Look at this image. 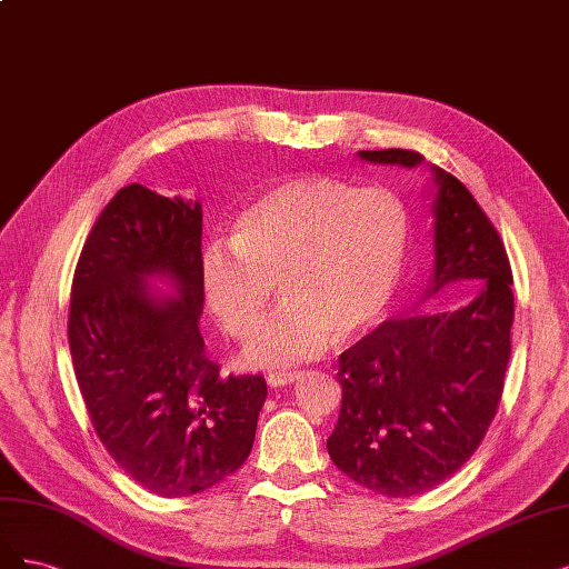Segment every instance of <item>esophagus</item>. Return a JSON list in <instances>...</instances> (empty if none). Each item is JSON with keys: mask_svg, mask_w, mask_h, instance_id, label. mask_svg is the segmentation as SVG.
<instances>
[{"mask_svg": "<svg viewBox=\"0 0 569 569\" xmlns=\"http://www.w3.org/2000/svg\"><path fill=\"white\" fill-rule=\"evenodd\" d=\"M300 378V371H273L267 376V382L271 388H281V385H290Z\"/></svg>", "mask_w": 569, "mask_h": 569, "instance_id": "esophagus-1", "label": "esophagus"}]
</instances>
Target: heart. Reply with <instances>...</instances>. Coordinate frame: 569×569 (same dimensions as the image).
<instances>
[{
	"instance_id": "heart-1",
	"label": "heart",
	"mask_w": 569,
	"mask_h": 569,
	"mask_svg": "<svg viewBox=\"0 0 569 569\" xmlns=\"http://www.w3.org/2000/svg\"><path fill=\"white\" fill-rule=\"evenodd\" d=\"M411 210L388 187L305 177L241 212L231 243L200 264L206 300L233 338L252 336L272 295L284 305L246 347L252 366H286L352 340L390 309L411 246Z\"/></svg>"
}]
</instances>
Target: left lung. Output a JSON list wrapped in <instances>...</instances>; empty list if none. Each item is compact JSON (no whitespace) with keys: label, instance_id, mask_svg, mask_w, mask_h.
Instances as JSON below:
<instances>
[{"label":"left lung","instance_id":"obj_1","mask_svg":"<svg viewBox=\"0 0 569 569\" xmlns=\"http://www.w3.org/2000/svg\"><path fill=\"white\" fill-rule=\"evenodd\" d=\"M413 168L409 149L359 151ZM435 279L485 281L456 311L385 321L338 357L342 405L328 437L338 470L407 499L449 480L478 451L503 395L510 359L512 271L497 227L453 174L437 170Z\"/></svg>","mask_w":569,"mask_h":569}]
</instances>
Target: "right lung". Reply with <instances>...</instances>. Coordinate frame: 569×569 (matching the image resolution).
Wrapping results in <instances>:
<instances>
[{
	"mask_svg": "<svg viewBox=\"0 0 569 569\" xmlns=\"http://www.w3.org/2000/svg\"><path fill=\"white\" fill-rule=\"evenodd\" d=\"M200 236V203L124 187L91 227L70 290V357L91 426L137 485L168 499L246 463L267 397L260 373L224 376L206 355ZM151 272L172 276L180 298L151 299Z\"/></svg>",
	"mask_w": 569,
	"mask_h": 569,
	"instance_id": "obj_1",
	"label": "right lung"
}]
</instances>
